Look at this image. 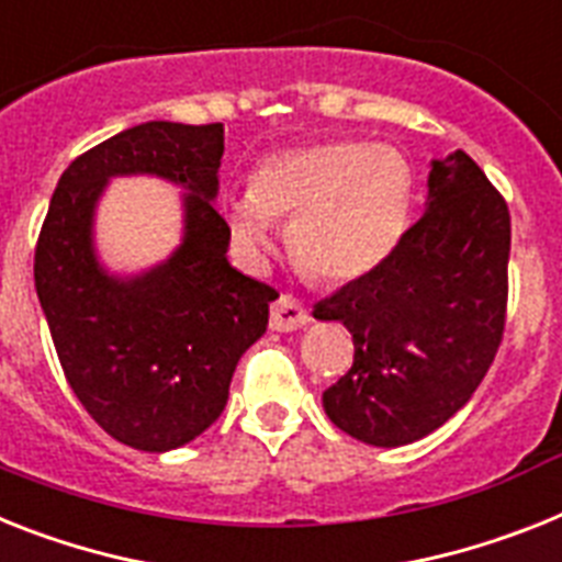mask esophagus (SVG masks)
<instances>
[{
    "instance_id": "obj_1",
    "label": "esophagus",
    "mask_w": 562,
    "mask_h": 562,
    "mask_svg": "<svg viewBox=\"0 0 562 562\" xmlns=\"http://www.w3.org/2000/svg\"><path fill=\"white\" fill-rule=\"evenodd\" d=\"M308 311L305 305L291 294L277 296L271 303V328L273 331H296L308 323Z\"/></svg>"
}]
</instances>
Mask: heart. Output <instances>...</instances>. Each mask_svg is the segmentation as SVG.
<instances>
[{
	"mask_svg": "<svg viewBox=\"0 0 562 562\" xmlns=\"http://www.w3.org/2000/svg\"><path fill=\"white\" fill-rule=\"evenodd\" d=\"M414 171L397 148L323 139L259 165L251 191L228 205L245 257H262L273 223L291 225L296 266L323 282H351L383 266L408 228Z\"/></svg>",
	"mask_w": 562,
	"mask_h": 562,
	"instance_id": "b5f03b06",
	"label": "heart"
}]
</instances>
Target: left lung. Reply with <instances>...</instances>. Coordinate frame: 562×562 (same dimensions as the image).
Masks as SVG:
<instances>
[{"instance_id":"8db88e82","label":"left lung","mask_w":562,"mask_h":562,"mask_svg":"<svg viewBox=\"0 0 562 562\" xmlns=\"http://www.w3.org/2000/svg\"><path fill=\"white\" fill-rule=\"evenodd\" d=\"M512 216L480 165L457 150L428 173V209L383 266L314 308L353 337V366L323 405L369 446L437 431L494 362L508 308Z\"/></svg>"}]
</instances>
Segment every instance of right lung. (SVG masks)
<instances>
[{
    "label": "right lung",
    "mask_w": 562,
    "mask_h": 562,
    "mask_svg": "<svg viewBox=\"0 0 562 562\" xmlns=\"http://www.w3.org/2000/svg\"><path fill=\"white\" fill-rule=\"evenodd\" d=\"M223 122H145L93 145L59 177L33 254V280L65 380L113 440L171 451L223 414L239 357L280 296L228 266L231 228L214 209ZM157 172L187 188V239L154 272L116 281L90 245L108 176Z\"/></svg>",
    "instance_id": "1"
}]
</instances>
